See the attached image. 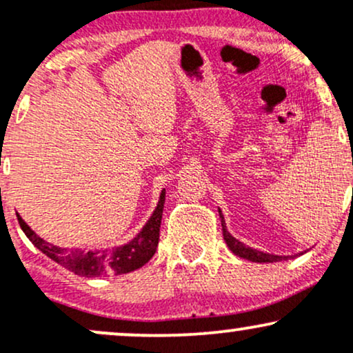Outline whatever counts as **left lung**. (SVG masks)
<instances>
[{
	"mask_svg": "<svg viewBox=\"0 0 353 353\" xmlns=\"http://www.w3.org/2000/svg\"><path fill=\"white\" fill-rule=\"evenodd\" d=\"M219 210V217H221V224H222V234H224V241L225 244L234 254L239 255V257L245 259V261L250 262H257V264H269V262H281V261H287L289 257H294V255H275V254H269V252H262V250L252 249V247L245 245L244 242H241L239 239H236L232 234L228 230V225H225L224 221V214H222L221 209ZM301 254H295V255H302Z\"/></svg>",
	"mask_w": 353,
	"mask_h": 353,
	"instance_id": "obj_1",
	"label": "left lung"
}]
</instances>
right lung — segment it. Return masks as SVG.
Wrapping results in <instances>:
<instances>
[{"mask_svg":"<svg viewBox=\"0 0 353 353\" xmlns=\"http://www.w3.org/2000/svg\"><path fill=\"white\" fill-rule=\"evenodd\" d=\"M165 201V189L161 190L159 201L156 209L152 210L151 217L143 225V229L132 237L131 241L123 245H114L104 250H81V249H66L50 244L34 232L19 214L18 222L23 232L33 242L36 249H39L44 255L58 262L64 269L71 270L81 277H104V275H121L129 274L132 270L141 269L148 264L156 254L157 242H159L161 219H163V209Z\"/></svg>","mask_w":353,"mask_h":353,"instance_id":"obj_1","label":"right lung"}]
</instances>
